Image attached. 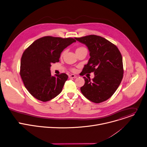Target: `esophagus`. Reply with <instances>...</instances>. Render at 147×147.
Returning <instances> with one entry per match:
<instances>
[{
	"instance_id": "esophagus-1",
	"label": "esophagus",
	"mask_w": 147,
	"mask_h": 147,
	"mask_svg": "<svg viewBox=\"0 0 147 147\" xmlns=\"http://www.w3.org/2000/svg\"><path fill=\"white\" fill-rule=\"evenodd\" d=\"M69 78H76V76L74 75V74H71V75H69Z\"/></svg>"
}]
</instances>
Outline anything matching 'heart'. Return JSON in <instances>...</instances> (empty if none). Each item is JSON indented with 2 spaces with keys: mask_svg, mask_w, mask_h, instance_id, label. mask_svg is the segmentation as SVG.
Instances as JSON below:
<instances>
[{
  "mask_svg": "<svg viewBox=\"0 0 147 147\" xmlns=\"http://www.w3.org/2000/svg\"><path fill=\"white\" fill-rule=\"evenodd\" d=\"M83 49H85V48L84 47H79V48H78L76 49V51H79V50H83ZM65 53V51H63L61 55L62 56Z\"/></svg>",
  "mask_w": 147,
  "mask_h": 147,
  "instance_id": "obj_1",
  "label": "heart"
}]
</instances>
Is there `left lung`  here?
Here are the masks:
<instances>
[{
  "label": "left lung",
  "instance_id": "left-lung-1",
  "mask_svg": "<svg viewBox=\"0 0 147 147\" xmlns=\"http://www.w3.org/2000/svg\"><path fill=\"white\" fill-rule=\"evenodd\" d=\"M85 44L90 58L82 70L83 75L94 72L91 80L84 77L85 83L80 88L84 96L90 101L99 103L106 101L115 93L123 77L121 54L118 48L103 37L89 35L75 38Z\"/></svg>",
  "mask_w": 147,
  "mask_h": 147
}]
</instances>
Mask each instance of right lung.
Segmentation results:
<instances>
[{"label":"right lung","instance_id":"add662e5","mask_svg":"<svg viewBox=\"0 0 147 147\" xmlns=\"http://www.w3.org/2000/svg\"><path fill=\"white\" fill-rule=\"evenodd\" d=\"M76 40L52 36L41 37L24 51L20 62V75L23 84L36 99L47 102L58 96L68 79L66 74H51L52 63L58 62L65 48Z\"/></svg>","mask_w":147,"mask_h":147}]
</instances>
